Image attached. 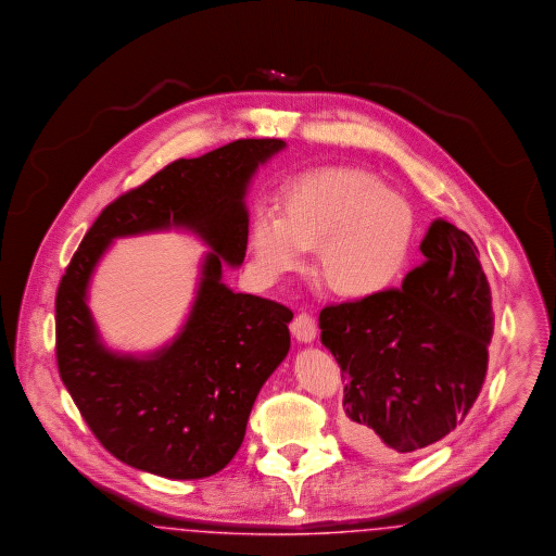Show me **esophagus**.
<instances>
[{"mask_svg": "<svg viewBox=\"0 0 556 556\" xmlns=\"http://www.w3.org/2000/svg\"><path fill=\"white\" fill-rule=\"evenodd\" d=\"M291 333H293V337H295L298 341H302V343H311V341H314V337H316V323H314V318H312L308 312H300V314L293 318V323H291Z\"/></svg>", "mask_w": 556, "mask_h": 556, "instance_id": "esophagus-1", "label": "esophagus"}]
</instances>
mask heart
<instances>
[{"instance_id": "heart-1", "label": "heart", "mask_w": 556, "mask_h": 556, "mask_svg": "<svg viewBox=\"0 0 556 556\" xmlns=\"http://www.w3.org/2000/svg\"><path fill=\"white\" fill-rule=\"evenodd\" d=\"M256 273L277 281L318 250L325 283L343 298H370L389 288L409 256L414 211L400 192L354 167H329L295 179L283 217L258 211L252 223Z\"/></svg>"}]
</instances>
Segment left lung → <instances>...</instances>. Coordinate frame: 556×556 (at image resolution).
<instances>
[{"instance_id": "obj_1", "label": "left lung", "mask_w": 556, "mask_h": 556, "mask_svg": "<svg viewBox=\"0 0 556 556\" xmlns=\"http://www.w3.org/2000/svg\"><path fill=\"white\" fill-rule=\"evenodd\" d=\"M401 289L327 306L320 341L341 366L343 439L378 459L441 441L478 400L494 329L478 248L437 219Z\"/></svg>"}]
</instances>
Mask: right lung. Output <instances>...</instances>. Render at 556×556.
Returning <instances> with one entry per match:
<instances>
[{
  "mask_svg": "<svg viewBox=\"0 0 556 556\" xmlns=\"http://www.w3.org/2000/svg\"><path fill=\"white\" fill-rule=\"evenodd\" d=\"M281 149L279 138H245L169 163L108 204L67 265L55 295L60 377L92 434L126 466L169 480L222 471L261 387L288 356L293 312L222 281L225 263H244L248 184ZM163 228H188L212 248L193 311L153 355H115L86 306L91 270L115 237Z\"/></svg>",
  "mask_w": 556,
  "mask_h": 556,
  "instance_id": "add662e5",
  "label": "right lung"
}]
</instances>
